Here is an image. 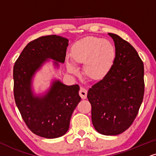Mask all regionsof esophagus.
<instances>
[{
  "instance_id": "esophagus-1",
  "label": "esophagus",
  "mask_w": 156,
  "mask_h": 156,
  "mask_svg": "<svg viewBox=\"0 0 156 156\" xmlns=\"http://www.w3.org/2000/svg\"><path fill=\"white\" fill-rule=\"evenodd\" d=\"M79 94H80V97H81L82 99H85L86 98H87V90L84 89L83 87H81L80 90V92H79Z\"/></svg>"
}]
</instances>
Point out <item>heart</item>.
Instances as JSON below:
<instances>
[{
  "instance_id": "obj_1",
  "label": "heart",
  "mask_w": 156,
  "mask_h": 156,
  "mask_svg": "<svg viewBox=\"0 0 156 156\" xmlns=\"http://www.w3.org/2000/svg\"><path fill=\"white\" fill-rule=\"evenodd\" d=\"M116 58V50L111 42L102 38L88 36L73 45L71 58L76 64H83V74L93 82L101 81L108 74ZM68 71L76 74L77 70L67 63Z\"/></svg>"
}]
</instances>
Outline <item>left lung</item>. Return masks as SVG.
Segmentation results:
<instances>
[{
  "instance_id": "8db88e82",
  "label": "left lung",
  "mask_w": 156,
  "mask_h": 156,
  "mask_svg": "<svg viewBox=\"0 0 156 156\" xmlns=\"http://www.w3.org/2000/svg\"><path fill=\"white\" fill-rule=\"evenodd\" d=\"M108 34L115 44L114 63L108 74L90 88L87 98L96 131L117 135L132 124L142 104L144 64L131 44L116 34Z\"/></svg>"
}]
</instances>
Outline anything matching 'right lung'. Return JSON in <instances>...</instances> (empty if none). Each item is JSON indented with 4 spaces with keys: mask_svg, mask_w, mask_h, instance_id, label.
<instances>
[{
    "mask_svg": "<svg viewBox=\"0 0 156 156\" xmlns=\"http://www.w3.org/2000/svg\"><path fill=\"white\" fill-rule=\"evenodd\" d=\"M68 40L56 35L38 37L29 43L13 66V95L23 120L30 131L53 139L66 134L72 113L81 101L80 86H67L55 81L44 97L32 93V77L47 58L63 63Z\"/></svg>",
    "mask_w": 156,
    "mask_h": 156,
    "instance_id": "right-lung-1",
    "label": "right lung"
}]
</instances>
